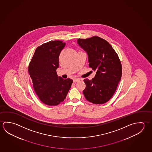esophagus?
Here are the masks:
<instances>
[{
    "label": "esophagus",
    "instance_id": "34e87169",
    "mask_svg": "<svg viewBox=\"0 0 152 152\" xmlns=\"http://www.w3.org/2000/svg\"><path fill=\"white\" fill-rule=\"evenodd\" d=\"M80 78H75L74 80H73V82L74 83L77 82L78 80H80Z\"/></svg>",
    "mask_w": 152,
    "mask_h": 152
}]
</instances>
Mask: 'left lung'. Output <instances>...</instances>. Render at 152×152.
<instances>
[{
  "label": "left lung",
  "mask_w": 152,
  "mask_h": 152,
  "mask_svg": "<svg viewBox=\"0 0 152 152\" xmlns=\"http://www.w3.org/2000/svg\"><path fill=\"white\" fill-rule=\"evenodd\" d=\"M77 43L88 54L89 67L96 72L92 80H84L83 94L93 104H104L114 95L121 79L120 59L110 44L98 36L78 39Z\"/></svg>",
  "instance_id": "1"
}]
</instances>
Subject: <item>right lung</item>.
Wrapping results in <instances>:
<instances>
[{"label": "right lung", "instance_id": "right-lung-1", "mask_svg": "<svg viewBox=\"0 0 152 152\" xmlns=\"http://www.w3.org/2000/svg\"><path fill=\"white\" fill-rule=\"evenodd\" d=\"M66 46L60 40H51L36 48L30 62L28 72L33 87L40 101L56 106L64 101L73 80L58 77L59 56Z\"/></svg>", "mask_w": 152, "mask_h": 152}]
</instances>
